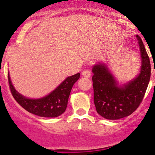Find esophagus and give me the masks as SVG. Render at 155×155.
<instances>
[{"label":"esophagus","mask_w":155,"mask_h":155,"mask_svg":"<svg viewBox=\"0 0 155 155\" xmlns=\"http://www.w3.org/2000/svg\"><path fill=\"white\" fill-rule=\"evenodd\" d=\"M82 75L84 76V77L88 78H90L91 73L88 69H85L82 71Z\"/></svg>","instance_id":"esophagus-1"}]
</instances>
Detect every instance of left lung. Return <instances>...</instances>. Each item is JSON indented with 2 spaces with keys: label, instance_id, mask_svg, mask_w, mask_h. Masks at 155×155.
I'll list each match as a JSON object with an SVG mask.
<instances>
[{
  "label": "left lung",
  "instance_id": "1",
  "mask_svg": "<svg viewBox=\"0 0 155 155\" xmlns=\"http://www.w3.org/2000/svg\"><path fill=\"white\" fill-rule=\"evenodd\" d=\"M141 54L140 73L132 81L119 86L105 64L92 67L94 103L96 111L107 119H122L130 116L143 99L151 77V63L140 36L137 35Z\"/></svg>",
  "mask_w": 155,
  "mask_h": 155
}]
</instances>
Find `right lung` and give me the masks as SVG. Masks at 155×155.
<instances>
[{
  "instance_id": "obj_1",
  "label": "right lung",
  "mask_w": 155,
  "mask_h": 155,
  "mask_svg": "<svg viewBox=\"0 0 155 155\" xmlns=\"http://www.w3.org/2000/svg\"><path fill=\"white\" fill-rule=\"evenodd\" d=\"M80 75L81 74L78 73L68 77L53 92L38 99L28 98L18 93L12 84L9 73L8 81L12 96L24 109L36 116L54 118L60 116L65 112L71 88L74 83L79 79Z\"/></svg>"
}]
</instances>
